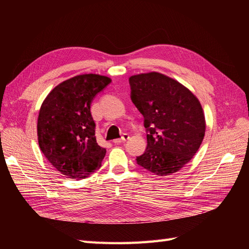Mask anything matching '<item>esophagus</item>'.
Instances as JSON below:
<instances>
[{
    "label": "esophagus",
    "instance_id": "esophagus-1",
    "mask_svg": "<svg viewBox=\"0 0 249 249\" xmlns=\"http://www.w3.org/2000/svg\"><path fill=\"white\" fill-rule=\"evenodd\" d=\"M130 138V136L127 134H124L123 135V137L122 138H119V139H115V140H113V142L115 143V144H119V143H122V142H124V141H126L127 139Z\"/></svg>",
    "mask_w": 249,
    "mask_h": 249
}]
</instances>
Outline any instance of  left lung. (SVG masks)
I'll return each instance as SVG.
<instances>
[{
	"label": "left lung",
	"mask_w": 249,
	"mask_h": 249,
	"mask_svg": "<svg viewBox=\"0 0 249 249\" xmlns=\"http://www.w3.org/2000/svg\"><path fill=\"white\" fill-rule=\"evenodd\" d=\"M129 82L147 131V147L137 164L159 177L170 176L192 159L205 137L201 105L187 87L160 72L135 74Z\"/></svg>",
	"instance_id": "8db88e82"
}]
</instances>
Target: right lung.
<instances>
[{
	"label": "right lung",
	"mask_w": 249,
	"mask_h": 249,
	"mask_svg": "<svg viewBox=\"0 0 249 249\" xmlns=\"http://www.w3.org/2000/svg\"><path fill=\"white\" fill-rule=\"evenodd\" d=\"M110 83L101 74H79L60 83L41 105L37 119L39 147L66 178H85L101 167L106 148L96 142L90 105Z\"/></svg>",
	"instance_id": "1"
}]
</instances>
